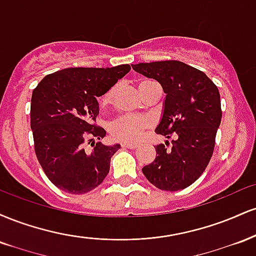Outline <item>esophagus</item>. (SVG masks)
<instances>
[{"instance_id":"34e87169","label":"esophagus","mask_w":256,"mask_h":256,"mask_svg":"<svg viewBox=\"0 0 256 256\" xmlns=\"http://www.w3.org/2000/svg\"><path fill=\"white\" fill-rule=\"evenodd\" d=\"M122 148L134 149V148H137L138 144H136V143H126V142H124V143H122Z\"/></svg>"}]
</instances>
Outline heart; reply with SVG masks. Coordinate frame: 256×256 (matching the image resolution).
<instances>
[{"label":"heart","instance_id":"heart-1","mask_svg":"<svg viewBox=\"0 0 256 256\" xmlns=\"http://www.w3.org/2000/svg\"><path fill=\"white\" fill-rule=\"evenodd\" d=\"M150 83H154L152 80H142L140 83V89L142 91L146 85ZM116 90L118 86L113 85L110 89L104 92L102 96L101 104L104 106L110 104L113 102L114 98H116ZM152 126V120L146 116H130V114H125V116H119L118 119L114 120L110 125V132L112 137L114 140H122V142H136V140L142 136L144 131L148 130Z\"/></svg>","mask_w":256,"mask_h":256}]
</instances>
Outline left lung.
<instances>
[{
	"label": "left lung",
	"instance_id": "left-lung-1",
	"mask_svg": "<svg viewBox=\"0 0 256 256\" xmlns=\"http://www.w3.org/2000/svg\"><path fill=\"white\" fill-rule=\"evenodd\" d=\"M134 71L158 80L166 94L158 134L171 144L155 146L156 158L142 168L154 186L177 192L192 185L210 164L222 122L220 94L204 72L177 60L132 64Z\"/></svg>",
	"mask_w": 256,
	"mask_h": 256
}]
</instances>
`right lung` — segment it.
I'll use <instances>...</instances> for the list:
<instances>
[{"mask_svg":"<svg viewBox=\"0 0 256 256\" xmlns=\"http://www.w3.org/2000/svg\"><path fill=\"white\" fill-rule=\"evenodd\" d=\"M130 64L107 68L71 67L46 76L31 98V128L34 152L44 173L55 186L70 194L89 192L110 172V158L119 144H92L86 138L106 136L96 124L98 98L130 72Z\"/></svg>","mask_w":256,"mask_h":256,"instance_id":"add662e5","label":"right lung"}]
</instances>
